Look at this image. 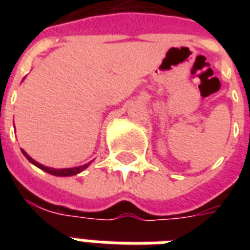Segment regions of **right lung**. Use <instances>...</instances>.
<instances>
[{"instance_id":"right-lung-1","label":"right lung","mask_w":250,"mask_h":250,"mask_svg":"<svg viewBox=\"0 0 250 250\" xmlns=\"http://www.w3.org/2000/svg\"><path fill=\"white\" fill-rule=\"evenodd\" d=\"M21 153L24 154L25 158L31 162V164H33L35 166H37L39 168H41V170L46 171L48 174H52V175H56V176H72V175H76L79 174V172H82V171L84 170V168H86V167L89 166V164L86 165H83V166H79V167H74V168H52V167H46V166H42L41 164H39V162H36L35 160H32L31 157L27 154V153L24 152V150H21Z\"/></svg>"}]
</instances>
